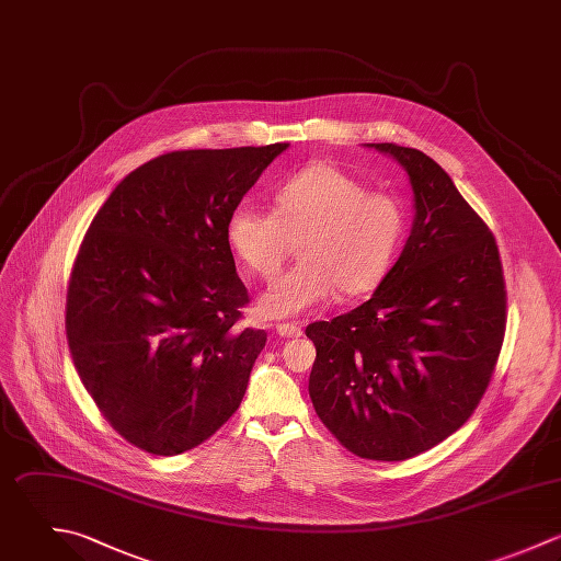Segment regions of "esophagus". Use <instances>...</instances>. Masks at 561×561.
<instances>
[{"instance_id": "34e87169", "label": "esophagus", "mask_w": 561, "mask_h": 561, "mask_svg": "<svg viewBox=\"0 0 561 561\" xmlns=\"http://www.w3.org/2000/svg\"><path fill=\"white\" fill-rule=\"evenodd\" d=\"M277 334L284 339H297V336H301V328L297 323H279Z\"/></svg>"}]
</instances>
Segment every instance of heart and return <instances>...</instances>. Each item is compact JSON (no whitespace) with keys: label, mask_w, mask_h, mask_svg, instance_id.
Masks as SVG:
<instances>
[{"label":"heart","mask_w":561,"mask_h":561,"mask_svg":"<svg viewBox=\"0 0 561 561\" xmlns=\"http://www.w3.org/2000/svg\"><path fill=\"white\" fill-rule=\"evenodd\" d=\"M273 201L275 214L247 203L233 207L225 227L233 255L262 279H273L299 244L301 262L257 301L268 319L299 317L339 288L345 295L374 290L407 233V207L398 196L369 190L330 161L288 176Z\"/></svg>","instance_id":"obj_1"}]
</instances>
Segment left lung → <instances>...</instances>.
Returning a JSON list of instances; mask_svg holds the SVG:
<instances>
[{"label": "left lung", "instance_id": "obj_1", "mask_svg": "<svg viewBox=\"0 0 561 561\" xmlns=\"http://www.w3.org/2000/svg\"><path fill=\"white\" fill-rule=\"evenodd\" d=\"M409 174L411 236L369 301L306 336L317 347L310 400L356 457L404 461L442 444L479 407L507 323L494 233L428 154L367 144Z\"/></svg>", "mask_w": 561, "mask_h": 561}]
</instances>
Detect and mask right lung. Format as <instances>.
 <instances>
[{
    "mask_svg": "<svg viewBox=\"0 0 561 561\" xmlns=\"http://www.w3.org/2000/svg\"><path fill=\"white\" fill-rule=\"evenodd\" d=\"M288 144L174 150L111 192L78 249L65 306L73 367L133 446L174 457L240 407L266 332L238 328L249 293L227 218Z\"/></svg>",
    "mask_w": 561,
    "mask_h": 561,
    "instance_id": "obj_1",
    "label": "right lung"
}]
</instances>
